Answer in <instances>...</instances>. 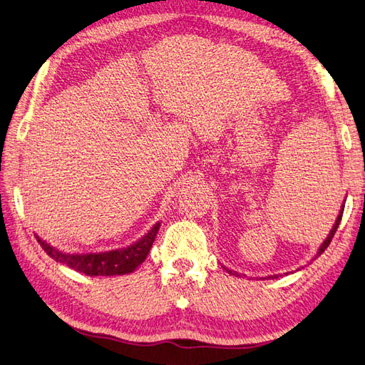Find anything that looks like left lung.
<instances>
[{
  "label": "left lung",
  "mask_w": 365,
  "mask_h": 365,
  "mask_svg": "<svg viewBox=\"0 0 365 365\" xmlns=\"http://www.w3.org/2000/svg\"><path fill=\"white\" fill-rule=\"evenodd\" d=\"M342 207H344V205H342ZM342 213H344V208L341 210V213H339V216H337V219H336V224H334V227H333V230L329 232L328 238L324 241V244H322V247L319 249V252H317V257H320V255H322V252H325V249L328 247L329 242H331L333 236H334V233H336V230H337V227H339V222H341V219H342ZM228 272H232V270H228Z\"/></svg>",
  "instance_id": "left-lung-1"
}]
</instances>
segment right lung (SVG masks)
<instances>
[{
	"label": "right lung",
	"instance_id": "add662e5",
	"mask_svg": "<svg viewBox=\"0 0 365 365\" xmlns=\"http://www.w3.org/2000/svg\"><path fill=\"white\" fill-rule=\"evenodd\" d=\"M160 224H155L149 230L148 235L132 244L130 247L123 250H112L106 253H87V255H71V253H63L51 247L49 244L41 241L37 236V241L51 258L58 262H63L68 267L78 270L81 274L90 277H110V275H124L130 274L137 269L141 262L146 259L148 253L152 247Z\"/></svg>",
	"mask_w": 365,
	"mask_h": 365
}]
</instances>
